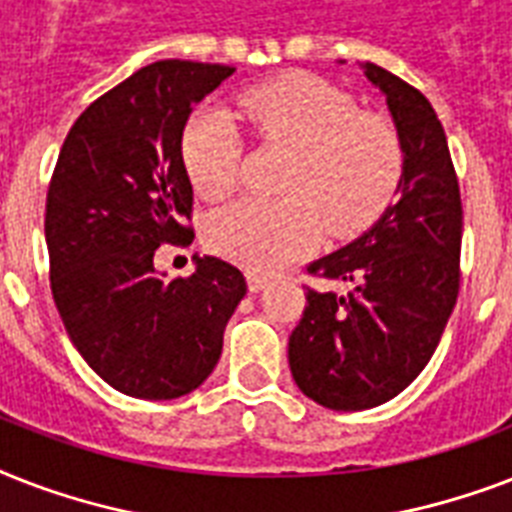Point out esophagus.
Here are the masks:
<instances>
[{"label":"esophagus","instance_id":"esophagus-1","mask_svg":"<svg viewBox=\"0 0 512 512\" xmlns=\"http://www.w3.org/2000/svg\"><path fill=\"white\" fill-rule=\"evenodd\" d=\"M268 284H271V281L265 279V276H260V273H247L249 292H260V289H265Z\"/></svg>","mask_w":512,"mask_h":512}]
</instances>
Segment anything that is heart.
<instances>
[{
	"mask_svg": "<svg viewBox=\"0 0 512 512\" xmlns=\"http://www.w3.org/2000/svg\"><path fill=\"white\" fill-rule=\"evenodd\" d=\"M233 116L263 146L289 151L284 199H241L209 217V249L247 271H281L319 241L324 225L332 236L364 231L396 196L404 172L398 127L385 114L356 108L348 92L319 76L281 74L247 87ZM180 154L199 196H228L241 167L231 114H193Z\"/></svg>",
	"mask_w": 512,
	"mask_h": 512,
	"instance_id": "heart-1",
	"label": "heart"
}]
</instances>
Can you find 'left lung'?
<instances>
[{
	"instance_id": "left-lung-1",
	"label": "left lung",
	"mask_w": 512,
	"mask_h": 512,
	"mask_svg": "<svg viewBox=\"0 0 512 512\" xmlns=\"http://www.w3.org/2000/svg\"><path fill=\"white\" fill-rule=\"evenodd\" d=\"M364 74L385 95L404 146L398 201L364 236L308 265L348 292L308 287L289 337L297 388L335 412L398 396L438 348L460 292L462 201L444 127L412 84L374 63Z\"/></svg>"
}]
</instances>
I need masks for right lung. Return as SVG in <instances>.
<instances>
[{"label": "right lung", "instance_id": "1", "mask_svg": "<svg viewBox=\"0 0 512 512\" xmlns=\"http://www.w3.org/2000/svg\"><path fill=\"white\" fill-rule=\"evenodd\" d=\"M233 71L156 60L84 108L60 148L44 212L52 300L74 348L124 396L170 401L199 388L247 295L220 257H196L185 279L154 268L162 244H191L183 130Z\"/></svg>", "mask_w": 512, "mask_h": 512}]
</instances>
